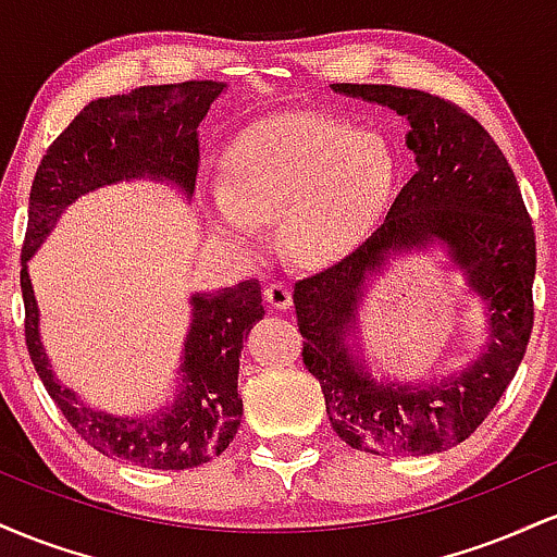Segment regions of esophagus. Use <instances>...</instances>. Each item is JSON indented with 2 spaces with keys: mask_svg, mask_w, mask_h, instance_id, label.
Here are the masks:
<instances>
[{
  "mask_svg": "<svg viewBox=\"0 0 557 557\" xmlns=\"http://www.w3.org/2000/svg\"><path fill=\"white\" fill-rule=\"evenodd\" d=\"M264 300L272 306V309H290L293 304L290 285L283 283V280H274V283L264 287Z\"/></svg>",
  "mask_w": 557,
  "mask_h": 557,
  "instance_id": "obj_1",
  "label": "esophagus"
}]
</instances>
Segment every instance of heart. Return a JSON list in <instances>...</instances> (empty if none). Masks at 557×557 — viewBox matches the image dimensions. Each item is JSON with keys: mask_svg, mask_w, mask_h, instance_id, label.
Segmentation results:
<instances>
[{"mask_svg": "<svg viewBox=\"0 0 557 557\" xmlns=\"http://www.w3.org/2000/svg\"><path fill=\"white\" fill-rule=\"evenodd\" d=\"M398 154L372 127L314 114H274L248 125L222 157V177L203 188L216 233L240 248L264 243L280 216L287 251L311 267L348 259L380 227Z\"/></svg>", "mask_w": 557, "mask_h": 557, "instance_id": "obj_1", "label": "heart"}]
</instances>
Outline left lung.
<instances>
[{
    "mask_svg": "<svg viewBox=\"0 0 557 557\" xmlns=\"http://www.w3.org/2000/svg\"><path fill=\"white\" fill-rule=\"evenodd\" d=\"M332 91L382 104L408 120L417 172L382 227L332 270L293 293L304 363L317 376L332 430L356 450L426 456L463 443L497 406L527 354L534 324V230L490 133L461 107L398 86L332 83ZM440 247L485 311L476 357L434 381L374 373L360 345V306L393 258Z\"/></svg>",
    "mask_w": 557,
    "mask_h": 557,
    "instance_id": "1",
    "label": "left lung"
}]
</instances>
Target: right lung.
<instances>
[{
  "label": "right lung",
  "mask_w": 557,
  "mask_h": 557,
  "mask_svg": "<svg viewBox=\"0 0 557 557\" xmlns=\"http://www.w3.org/2000/svg\"><path fill=\"white\" fill-rule=\"evenodd\" d=\"M225 88L227 83L220 81H185L96 99L49 146L30 185L21 257L30 361L57 408L88 445L144 469H194L233 443L243 417L238 395L243 337L264 317L259 280L194 293L188 300V335L172 389L175 398L146 417H120L86 406L75 389L57 380L41 343L28 261L70 203L104 185L164 183L188 201L198 172V125Z\"/></svg>",
  "instance_id": "1"
}]
</instances>
